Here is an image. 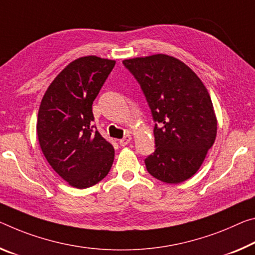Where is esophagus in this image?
Instances as JSON below:
<instances>
[{"instance_id":"1","label":"esophagus","mask_w":255,"mask_h":255,"mask_svg":"<svg viewBox=\"0 0 255 255\" xmlns=\"http://www.w3.org/2000/svg\"><path fill=\"white\" fill-rule=\"evenodd\" d=\"M130 140H131V136H130V135H126V136L124 137L123 139L119 140V144L121 145V146H126V145H127L129 142H130Z\"/></svg>"}]
</instances>
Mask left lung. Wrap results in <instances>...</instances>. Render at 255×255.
Wrapping results in <instances>:
<instances>
[{
    "label": "left lung",
    "mask_w": 255,
    "mask_h": 255,
    "mask_svg": "<svg viewBox=\"0 0 255 255\" xmlns=\"http://www.w3.org/2000/svg\"><path fill=\"white\" fill-rule=\"evenodd\" d=\"M151 109L155 151L145 159L149 175L179 184L199 170L217 136L207 88L191 68L165 54L123 61Z\"/></svg>",
    "instance_id": "obj_1"
}]
</instances>
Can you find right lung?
Returning a JSON list of instances; mask_svg holds the SVG:
<instances>
[{"instance_id":"obj_1","label":"right lung","mask_w":255,"mask_h":255,"mask_svg":"<svg viewBox=\"0 0 255 255\" xmlns=\"http://www.w3.org/2000/svg\"><path fill=\"white\" fill-rule=\"evenodd\" d=\"M116 61L83 56L64 68L40 102L37 136L53 170L76 188L98 184L112 167L115 148L93 129L92 106Z\"/></svg>"}]
</instances>
